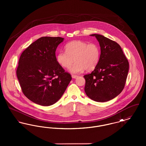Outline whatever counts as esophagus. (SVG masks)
I'll return each instance as SVG.
<instances>
[{
	"mask_svg": "<svg viewBox=\"0 0 146 146\" xmlns=\"http://www.w3.org/2000/svg\"><path fill=\"white\" fill-rule=\"evenodd\" d=\"M72 78H74V79H76L77 78L78 76H76V75H72Z\"/></svg>",
	"mask_w": 146,
	"mask_h": 146,
	"instance_id": "1",
	"label": "esophagus"
}]
</instances>
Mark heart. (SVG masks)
Masks as SVG:
<instances>
[{
    "label": "heart",
    "instance_id": "b5f03b06",
    "mask_svg": "<svg viewBox=\"0 0 146 146\" xmlns=\"http://www.w3.org/2000/svg\"><path fill=\"white\" fill-rule=\"evenodd\" d=\"M66 51L61 50L57 55V61L62 67L70 68L73 73H79L86 70H94L99 62L101 50L96 42L88 43L82 40H74L67 43Z\"/></svg>",
    "mask_w": 146,
    "mask_h": 146
}]
</instances>
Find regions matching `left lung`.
Returning a JSON list of instances; mask_svg holds the SVG:
<instances>
[{
    "instance_id": "obj_1",
    "label": "left lung",
    "mask_w": 146,
    "mask_h": 146,
    "mask_svg": "<svg viewBox=\"0 0 146 146\" xmlns=\"http://www.w3.org/2000/svg\"><path fill=\"white\" fill-rule=\"evenodd\" d=\"M99 42L101 55L94 70L84 76L86 95L96 102H106L117 96L125 86L129 64L120 46L104 35L94 34Z\"/></svg>"
}]
</instances>
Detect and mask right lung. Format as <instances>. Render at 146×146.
<instances>
[{
  "instance_id": "obj_1",
  "label": "right lung",
  "mask_w": 146,
  "mask_h": 146,
  "mask_svg": "<svg viewBox=\"0 0 146 146\" xmlns=\"http://www.w3.org/2000/svg\"><path fill=\"white\" fill-rule=\"evenodd\" d=\"M61 37L42 36L22 53L16 74L22 91L35 104H55L66 90L72 76L57 62L55 51Z\"/></svg>"
}]
</instances>
